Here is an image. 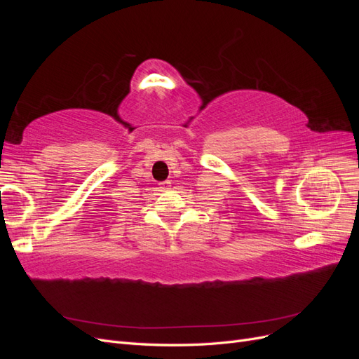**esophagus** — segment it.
Here are the masks:
<instances>
[{
  "label": "esophagus",
  "mask_w": 359,
  "mask_h": 359,
  "mask_svg": "<svg viewBox=\"0 0 359 359\" xmlns=\"http://www.w3.org/2000/svg\"><path fill=\"white\" fill-rule=\"evenodd\" d=\"M170 181L168 180V181H163V182H160V189H161V191H168L169 189H170Z\"/></svg>",
  "instance_id": "esophagus-1"
}]
</instances>
